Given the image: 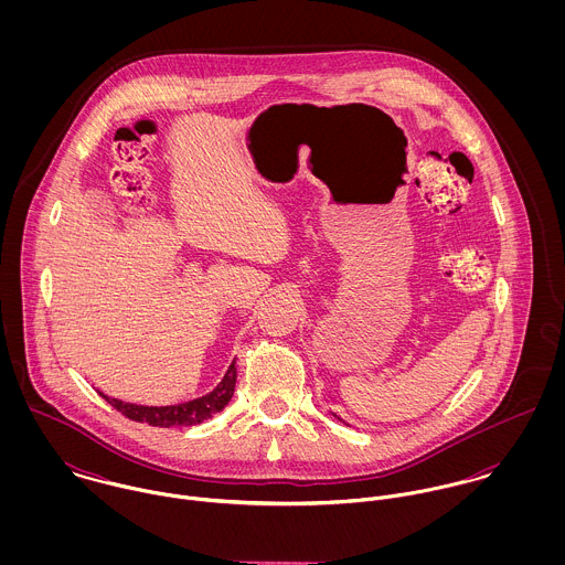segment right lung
<instances>
[{
	"mask_svg": "<svg viewBox=\"0 0 565 565\" xmlns=\"http://www.w3.org/2000/svg\"><path fill=\"white\" fill-rule=\"evenodd\" d=\"M235 383H237V367L233 361L226 376L211 394L189 401V403L171 404V406H143V404L121 403L117 398H108L102 392H99V396L132 422H146L150 426L171 428V426H193V424H200V422L213 417L215 413H220L226 404L231 403V398L235 394Z\"/></svg>",
	"mask_w": 565,
	"mask_h": 565,
	"instance_id": "add662e5",
	"label": "right lung"
}]
</instances>
